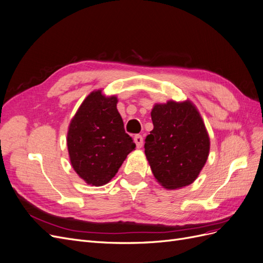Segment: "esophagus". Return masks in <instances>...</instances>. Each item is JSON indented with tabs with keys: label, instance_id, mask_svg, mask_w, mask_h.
I'll use <instances>...</instances> for the list:
<instances>
[{
	"label": "esophagus",
	"instance_id": "1",
	"mask_svg": "<svg viewBox=\"0 0 263 263\" xmlns=\"http://www.w3.org/2000/svg\"><path fill=\"white\" fill-rule=\"evenodd\" d=\"M134 141L135 144H136L137 148H141L142 144H144V138H142L141 135H136V136L134 137Z\"/></svg>",
	"mask_w": 263,
	"mask_h": 263
}]
</instances>
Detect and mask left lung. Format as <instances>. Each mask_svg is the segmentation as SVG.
I'll list each match as a JSON object with an SVG mask.
<instances>
[{"mask_svg":"<svg viewBox=\"0 0 263 263\" xmlns=\"http://www.w3.org/2000/svg\"><path fill=\"white\" fill-rule=\"evenodd\" d=\"M154 129L145 139V154L155 178L168 190L193 183L208 160L210 137L190 101H168L151 110Z\"/></svg>","mask_w":263,"mask_h":263,"instance_id":"1","label":"left lung"}]
</instances>
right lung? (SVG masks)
I'll return each instance as SVG.
<instances>
[{
    "label": "right lung",
    "mask_w": 263,
    "mask_h": 263,
    "mask_svg": "<svg viewBox=\"0 0 263 263\" xmlns=\"http://www.w3.org/2000/svg\"><path fill=\"white\" fill-rule=\"evenodd\" d=\"M117 98L90 93L69 125L67 145L71 164L87 184L101 186L112 180L127 155L135 149L125 133Z\"/></svg>",
    "instance_id": "right-lung-1"
}]
</instances>
